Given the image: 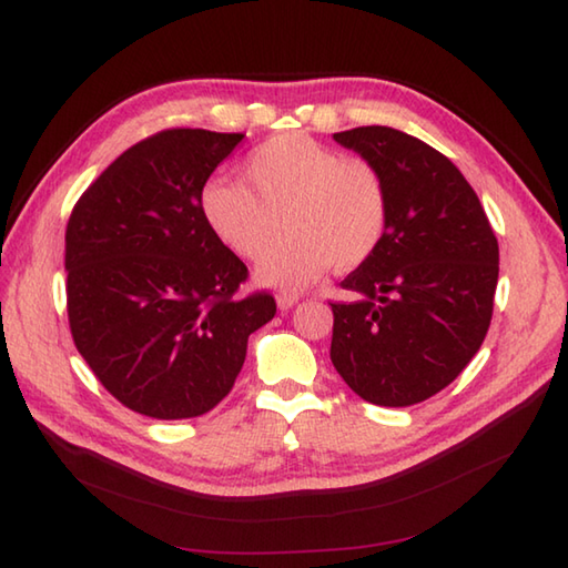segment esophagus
<instances>
[{"label":"esophagus","instance_id":"esophagus-1","mask_svg":"<svg viewBox=\"0 0 568 568\" xmlns=\"http://www.w3.org/2000/svg\"><path fill=\"white\" fill-rule=\"evenodd\" d=\"M275 300H277V307H281V310H291L300 303V297L293 295V293H281Z\"/></svg>","mask_w":568,"mask_h":568}]
</instances>
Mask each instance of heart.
I'll list each match as a JSON object with an SVG mask.
<instances>
[{
    "mask_svg": "<svg viewBox=\"0 0 568 568\" xmlns=\"http://www.w3.org/2000/svg\"><path fill=\"white\" fill-rule=\"evenodd\" d=\"M244 180H210L200 210L212 234L241 258H258L285 216L291 234L256 265L265 285L300 291L329 265L354 271L376 256L388 234L390 192L378 168L305 134H281L253 149Z\"/></svg>",
    "mask_w": 568,
    "mask_h": 568,
    "instance_id": "1",
    "label": "heart"
}]
</instances>
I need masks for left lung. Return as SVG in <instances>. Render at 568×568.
I'll return each mask as SVG.
<instances>
[{
    "instance_id": "1",
    "label": "left lung",
    "mask_w": 568,
    "mask_h": 568,
    "mask_svg": "<svg viewBox=\"0 0 568 568\" xmlns=\"http://www.w3.org/2000/svg\"><path fill=\"white\" fill-rule=\"evenodd\" d=\"M334 141L383 173L388 234L348 273L354 303H332V364L366 403L407 407L444 390L486 339L498 285V239L462 171L390 126Z\"/></svg>"
}]
</instances>
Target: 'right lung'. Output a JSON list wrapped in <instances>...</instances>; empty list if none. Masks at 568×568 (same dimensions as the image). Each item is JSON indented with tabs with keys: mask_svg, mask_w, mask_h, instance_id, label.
<instances>
[{
	"mask_svg": "<svg viewBox=\"0 0 568 568\" xmlns=\"http://www.w3.org/2000/svg\"><path fill=\"white\" fill-rule=\"evenodd\" d=\"M244 134L168 129L82 192L65 229L72 342L119 403L200 417L232 390L268 293L236 297L248 268L212 234L200 192Z\"/></svg>",
	"mask_w": 568,
	"mask_h": 568,
	"instance_id": "1",
	"label": "right lung"
}]
</instances>
